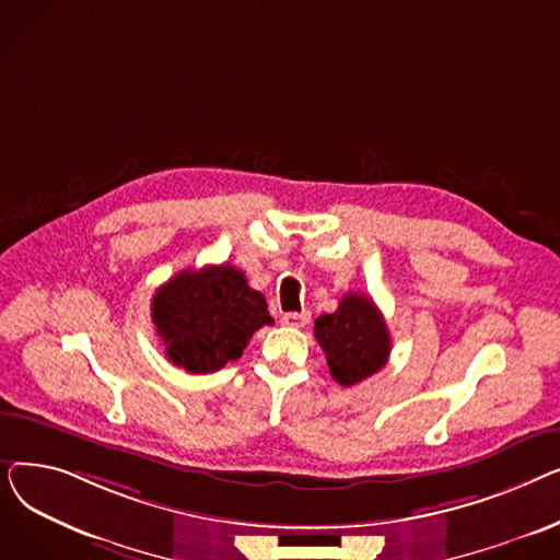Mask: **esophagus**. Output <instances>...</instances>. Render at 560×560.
I'll return each mask as SVG.
<instances>
[{"mask_svg":"<svg viewBox=\"0 0 560 560\" xmlns=\"http://www.w3.org/2000/svg\"><path fill=\"white\" fill-rule=\"evenodd\" d=\"M311 322V313L308 311H302V313H285L283 317H281V325H285V327H292V329H302V327H306Z\"/></svg>","mask_w":560,"mask_h":560,"instance_id":"34e87169","label":"esophagus"}]
</instances>
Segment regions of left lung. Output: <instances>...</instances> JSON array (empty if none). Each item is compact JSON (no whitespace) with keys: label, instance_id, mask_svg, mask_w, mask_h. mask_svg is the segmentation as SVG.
Masks as SVG:
<instances>
[{"label":"left lung","instance_id":"1","mask_svg":"<svg viewBox=\"0 0 560 560\" xmlns=\"http://www.w3.org/2000/svg\"><path fill=\"white\" fill-rule=\"evenodd\" d=\"M315 338L325 349L331 376L340 386H357L388 363L390 334L376 304L349 292L334 313L315 319Z\"/></svg>","mask_w":560,"mask_h":560}]
</instances>
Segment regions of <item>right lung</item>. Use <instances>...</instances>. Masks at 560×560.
Masks as SVG:
<instances>
[{"label":"right lung","instance_id":"add662e5","mask_svg":"<svg viewBox=\"0 0 560 560\" xmlns=\"http://www.w3.org/2000/svg\"><path fill=\"white\" fill-rule=\"evenodd\" d=\"M165 357L190 374H211L243 357L254 331L272 325L268 304L233 265L184 270L152 298Z\"/></svg>","mask_w":560,"mask_h":560}]
</instances>
